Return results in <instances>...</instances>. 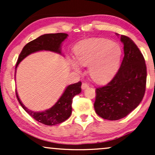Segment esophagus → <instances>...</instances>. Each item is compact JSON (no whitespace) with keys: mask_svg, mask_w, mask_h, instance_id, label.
Wrapping results in <instances>:
<instances>
[{"mask_svg":"<svg viewBox=\"0 0 155 155\" xmlns=\"http://www.w3.org/2000/svg\"><path fill=\"white\" fill-rule=\"evenodd\" d=\"M89 87V85L87 84L86 83H83L82 84H81V89H82L83 90H84L85 89H87Z\"/></svg>","mask_w":155,"mask_h":155,"instance_id":"1","label":"esophagus"}]
</instances>
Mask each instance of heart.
Returning a JSON list of instances; mask_svg holds the SVG:
<instances>
[{
    "mask_svg": "<svg viewBox=\"0 0 155 155\" xmlns=\"http://www.w3.org/2000/svg\"><path fill=\"white\" fill-rule=\"evenodd\" d=\"M74 60L69 65L76 72L81 67H87L89 75L94 81L104 83L110 81L120 67L122 49L118 44L106 39L84 41L74 47Z\"/></svg>",
    "mask_w": 155,
    "mask_h": 155,
    "instance_id": "heart-1",
    "label": "heart"
}]
</instances>
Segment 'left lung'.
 <instances>
[{
	"instance_id": "left-lung-1",
	"label": "left lung",
	"mask_w": 155,
	"mask_h": 155,
	"mask_svg": "<svg viewBox=\"0 0 155 155\" xmlns=\"http://www.w3.org/2000/svg\"><path fill=\"white\" fill-rule=\"evenodd\" d=\"M120 37L124 45L121 66L109 83L96 89L94 104L97 114L108 120L128 115L140 104L146 90L147 73L143 54L132 39L123 35Z\"/></svg>"
}]
</instances>
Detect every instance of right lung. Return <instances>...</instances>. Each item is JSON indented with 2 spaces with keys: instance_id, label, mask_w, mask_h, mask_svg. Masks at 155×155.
Masks as SVG:
<instances>
[{
  "instance_id": "1",
  "label": "right lung",
  "mask_w": 155,
  "mask_h": 155,
  "mask_svg": "<svg viewBox=\"0 0 155 155\" xmlns=\"http://www.w3.org/2000/svg\"><path fill=\"white\" fill-rule=\"evenodd\" d=\"M68 35L66 33H62L44 34L27 44L19 54L16 71L21 61L28 55L37 51H49L63 55L61 49L62 44L67 38ZM81 81L68 85L54 106L44 111H33L28 109L19 99L17 92H16V94L19 104L28 114L38 122L51 126L62 123L69 118L72 113L73 97L81 92Z\"/></svg>"
}]
</instances>
